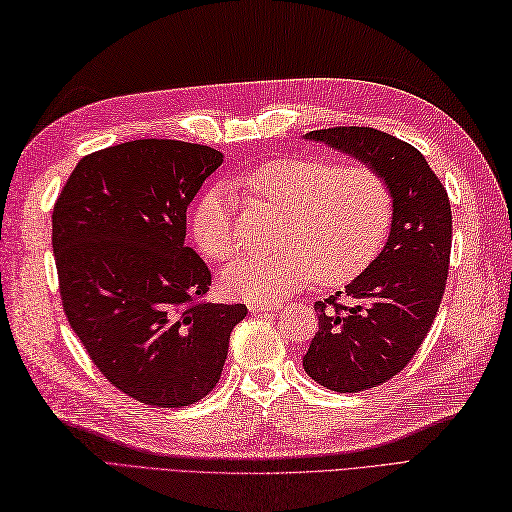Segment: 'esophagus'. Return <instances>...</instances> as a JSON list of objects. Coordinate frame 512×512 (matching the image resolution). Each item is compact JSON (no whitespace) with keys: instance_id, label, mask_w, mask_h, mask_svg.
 Listing matches in <instances>:
<instances>
[{"instance_id":"esophagus-1","label":"esophagus","mask_w":512,"mask_h":512,"mask_svg":"<svg viewBox=\"0 0 512 512\" xmlns=\"http://www.w3.org/2000/svg\"><path fill=\"white\" fill-rule=\"evenodd\" d=\"M249 310H252V313H276V310H280V304L254 302V304H249Z\"/></svg>"}]
</instances>
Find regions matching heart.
<instances>
[{
    "label": "heart",
    "instance_id": "heart-1",
    "mask_svg": "<svg viewBox=\"0 0 512 512\" xmlns=\"http://www.w3.org/2000/svg\"><path fill=\"white\" fill-rule=\"evenodd\" d=\"M245 195L284 210L276 252H249L223 271L226 291L247 302L271 304L317 278L336 286L363 273L393 221V191L380 171L302 156L265 162L234 180ZM193 239L206 258L236 252L232 195L213 186L197 199Z\"/></svg>",
    "mask_w": 512,
    "mask_h": 512
}]
</instances>
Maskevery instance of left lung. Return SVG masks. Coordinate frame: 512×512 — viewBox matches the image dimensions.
Segmentation results:
<instances>
[{"instance_id": "1", "label": "left lung", "mask_w": 512, "mask_h": 512, "mask_svg": "<svg viewBox=\"0 0 512 512\" xmlns=\"http://www.w3.org/2000/svg\"><path fill=\"white\" fill-rule=\"evenodd\" d=\"M306 136L369 162L393 191L389 241L345 291L315 304L319 330L304 356L315 382L358 393L397 376L439 313L452 252L450 197L419 149L393 134L339 126Z\"/></svg>"}]
</instances>
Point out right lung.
<instances>
[{
  "label": "right lung",
  "mask_w": 512,
  "mask_h": 512,
  "mask_svg": "<svg viewBox=\"0 0 512 512\" xmlns=\"http://www.w3.org/2000/svg\"><path fill=\"white\" fill-rule=\"evenodd\" d=\"M221 152L141 139L84 156L54 204L62 308L102 376L182 408L215 389L245 304H208L213 276L184 245L186 208Z\"/></svg>",
  "instance_id": "1"
}]
</instances>
